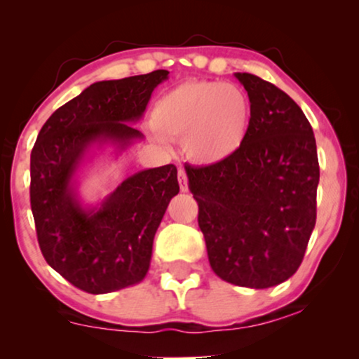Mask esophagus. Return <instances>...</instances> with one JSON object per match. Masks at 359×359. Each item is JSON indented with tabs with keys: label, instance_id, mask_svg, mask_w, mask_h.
Here are the masks:
<instances>
[{
	"label": "esophagus",
	"instance_id": "obj_1",
	"mask_svg": "<svg viewBox=\"0 0 359 359\" xmlns=\"http://www.w3.org/2000/svg\"><path fill=\"white\" fill-rule=\"evenodd\" d=\"M178 180H180V189L183 191V193H186V191H188V176H186L184 170L178 171Z\"/></svg>",
	"mask_w": 359,
	"mask_h": 359
}]
</instances>
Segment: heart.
Segmentation results:
<instances>
[{
	"mask_svg": "<svg viewBox=\"0 0 359 359\" xmlns=\"http://www.w3.org/2000/svg\"><path fill=\"white\" fill-rule=\"evenodd\" d=\"M253 119L247 91L224 81H183L158 97L151 126L163 139H184L188 155L203 165H217L237 155Z\"/></svg>",
	"mask_w": 359,
	"mask_h": 359,
	"instance_id": "obj_1",
	"label": "heart"
}]
</instances>
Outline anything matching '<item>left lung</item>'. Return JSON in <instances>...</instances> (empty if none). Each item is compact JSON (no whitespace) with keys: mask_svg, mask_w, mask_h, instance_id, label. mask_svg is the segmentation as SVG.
<instances>
[{"mask_svg":"<svg viewBox=\"0 0 359 359\" xmlns=\"http://www.w3.org/2000/svg\"><path fill=\"white\" fill-rule=\"evenodd\" d=\"M253 107L248 139L217 165L184 166L212 271L235 286H278L301 266L316 227L318 170L312 127L286 93L235 73Z\"/></svg>","mask_w":359,"mask_h":359,"instance_id":"1","label":"left lung"}]
</instances>
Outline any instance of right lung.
<instances>
[{"label":"right lung","instance_id":"1","mask_svg":"<svg viewBox=\"0 0 359 359\" xmlns=\"http://www.w3.org/2000/svg\"><path fill=\"white\" fill-rule=\"evenodd\" d=\"M166 70L97 81L53 112L31 154V208L46 262L90 294L134 286L149 273L156 229L180 193L175 165L129 176L100 204L78 196L76 171L91 149L117 154L144 139L142 119Z\"/></svg>","mask_w":359,"mask_h":359}]
</instances>
